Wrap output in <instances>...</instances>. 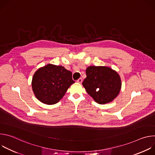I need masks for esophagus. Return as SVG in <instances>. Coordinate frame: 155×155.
I'll return each mask as SVG.
<instances>
[{"instance_id": "esophagus-1", "label": "esophagus", "mask_w": 155, "mask_h": 155, "mask_svg": "<svg viewBox=\"0 0 155 155\" xmlns=\"http://www.w3.org/2000/svg\"><path fill=\"white\" fill-rule=\"evenodd\" d=\"M78 83H81V82H82V78H78V80H77V81Z\"/></svg>"}]
</instances>
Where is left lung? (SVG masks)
<instances>
[{
    "label": "left lung",
    "instance_id": "8db88e82",
    "mask_svg": "<svg viewBox=\"0 0 155 155\" xmlns=\"http://www.w3.org/2000/svg\"><path fill=\"white\" fill-rule=\"evenodd\" d=\"M82 83L86 92L101 104L112 101L119 94L121 83L117 72L105 66H90Z\"/></svg>",
    "mask_w": 155,
    "mask_h": 155
}]
</instances>
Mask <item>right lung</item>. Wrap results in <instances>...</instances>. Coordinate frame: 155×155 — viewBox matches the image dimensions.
Here are the masks:
<instances>
[{
    "label": "right lung",
    "instance_id": "right-lung-1",
    "mask_svg": "<svg viewBox=\"0 0 155 155\" xmlns=\"http://www.w3.org/2000/svg\"><path fill=\"white\" fill-rule=\"evenodd\" d=\"M71 71L62 66L48 64L34 74L32 87L35 97L41 102L53 105L64 96L69 86L75 83Z\"/></svg>",
    "mask_w": 155,
    "mask_h": 155
}]
</instances>
